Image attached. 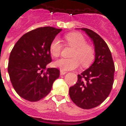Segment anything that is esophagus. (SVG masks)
<instances>
[{
	"mask_svg": "<svg viewBox=\"0 0 126 126\" xmlns=\"http://www.w3.org/2000/svg\"><path fill=\"white\" fill-rule=\"evenodd\" d=\"M67 72L65 71H63V70H60V74L61 76H63V75H65Z\"/></svg>",
	"mask_w": 126,
	"mask_h": 126,
	"instance_id": "esophagus-1",
	"label": "esophagus"
}]
</instances>
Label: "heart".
<instances>
[{
    "instance_id": "1",
    "label": "heart",
    "mask_w": 126,
    "mask_h": 126,
    "mask_svg": "<svg viewBox=\"0 0 126 126\" xmlns=\"http://www.w3.org/2000/svg\"><path fill=\"white\" fill-rule=\"evenodd\" d=\"M67 44L73 47L70 59H61L56 61L54 66L63 71H69L77 68L81 63L83 67H88L93 63L94 59V50L89 44L81 33L72 32L65 36ZM50 54L58 57L61 51V44L59 40L55 38L50 44Z\"/></svg>"
}]
</instances>
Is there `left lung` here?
I'll use <instances>...</instances> for the list:
<instances>
[{"instance_id":"obj_1","label":"left lung","mask_w":126,"mask_h":126,"mask_svg":"<svg viewBox=\"0 0 126 126\" xmlns=\"http://www.w3.org/2000/svg\"><path fill=\"white\" fill-rule=\"evenodd\" d=\"M93 41L94 63L78 75L76 84L69 88L71 100L84 109L97 107L108 97L114 82L115 65L107 44L98 34L88 28H81Z\"/></svg>"}]
</instances>
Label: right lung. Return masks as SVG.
I'll use <instances>...</instances> for the list:
<instances>
[{
  "mask_svg": "<svg viewBox=\"0 0 126 126\" xmlns=\"http://www.w3.org/2000/svg\"><path fill=\"white\" fill-rule=\"evenodd\" d=\"M62 30L42 27L21 37L9 56L8 73L16 93L31 102L45 97L60 75L57 68H47L52 61L50 44Z\"/></svg>",
  "mask_w": 126,
  "mask_h": 126,
  "instance_id": "add662e5",
  "label": "right lung"
}]
</instances>
